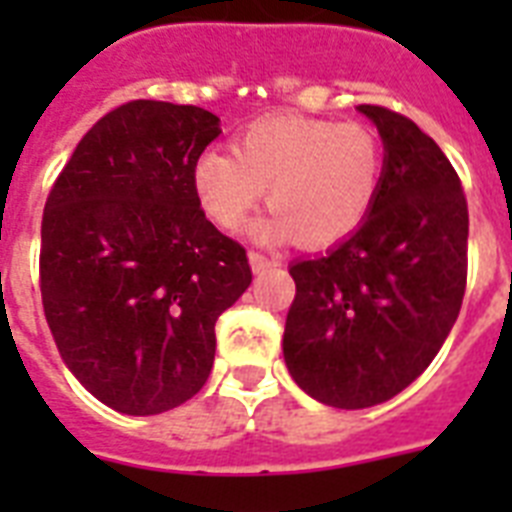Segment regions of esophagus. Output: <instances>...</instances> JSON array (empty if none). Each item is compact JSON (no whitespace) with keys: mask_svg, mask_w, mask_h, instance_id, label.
I'll list each match as a JSON object with an SVG mask.
<instances>
[{"mask_svg":"<svg viewBox=\"0 0 512 512\" xmlns=\"http://www.w3.org/2000/svg\"><path fill=\"white\" fill-rule=\"evenodd\" d=\"M249 265H252V271L255 273H265L281 263H279V257H268L263 255V252H249Z\"/></svg>","mask_w":512,"mask_h":512,"instance_id":"obj_1","label":"esophagus"}]
</instances>
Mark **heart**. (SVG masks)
Masks as SVG:
<instances>
[{"mask_svg": "<svg viewBox=\"0 0 512 512\" xmlns=\"http://www.w3.org/2000/svg\"><path fill=\"white\" fill-rule=\"evenodd\" d=\"M380 135L364 122L311 116L257 119L231 151L204 148L193 162V191L223 231H239L268 188L276 215L260 239L295 233L305 247H327L364 223L382 185Z\"/></svg>", "mask_w": 512, "mask_h": 512, "instance_id": "heart-1", "label": "heart"}]
</instances>
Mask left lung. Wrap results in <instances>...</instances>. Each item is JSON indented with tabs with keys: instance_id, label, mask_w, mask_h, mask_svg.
Listing matches in <instances>:
<instances>
[{
	"instance_id": "left-lung-1",
	"label": "left lung",
	"mask_w": 512,
	"mask_h": 512,
	"mask_svg": "<svg viewBox=\"0 0 512 512\" xmlns=\"http://www.w3.org/2000/svg\"><path fill=\"white\" fill-rule=\"evenodd\" d=\"M385 143L377 199L327 255L292 263L284 361L335 409L382 404L444 345L468 284V201L436 140L404 114L358 106Z\"/></svg>"
}]
</instances>
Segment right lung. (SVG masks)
I'll return each instance as SVG.
<instances>
[{"label":"right lung","mask_w":512,"mask_h":512,"mask_svg":"<svg viewBox=\"0 0 512 512\" xmlns=\"http://www.w3.org/2000/svg\"><path fill=\"white\" fill-rule=\"evenodd\" d=\"M217 135L204 108L130 100L79 140L44 204V316L76 380L116 412L196 396L217 316L252 281L247 249L193 191V162Z\"/></svg>","instance_id":"right-lung-1"}]
</instances>
